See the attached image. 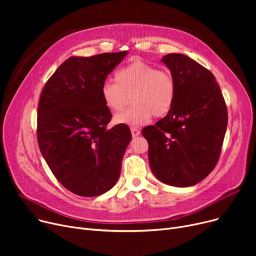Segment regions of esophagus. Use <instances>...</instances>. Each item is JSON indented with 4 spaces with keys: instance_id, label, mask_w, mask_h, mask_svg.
Returning a JSON list of instances; mask_svg holds the SVG:
<instances>
[{
    "instance_id": "esophagus-1",
    "label": "esophagus",
    "mask_w": 256,
    "mask_h": 256,
    "mask_svg": "<svg viewBox=\"0 0 256 256\" xmlns=\"http://www.w3.org/2000/svg\"><path fill=\"white\" fill-rule=\"evenodd\" d=\"M130 132H132V138H136L140 135V130L136 128H130Z\"/></svg>"
}]
</instances>
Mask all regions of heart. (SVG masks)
I'll return each instance as SVG.
<instances>
[{"label":"heart","instance_id":"obj_1","mask_svg":"<svg viewBox=\"0 0 256 256\" xmlns=\"http://www.w3.org/2000/svg\"><path fill=\"white\" fill-rule=\"evenodd\" d=\"M115 80H106L102 86L104 106L111 111H120L130 96L134 104L114 116L115 124H145L154 115H166L176 100V84L172 74L142 60H134L119 70Z\"/></svg>","mask_w":256,"mask_h":256}]
</instances>
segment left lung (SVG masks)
<instances>
[{
  "label": "left lung",
  "mask_w": 256,
  "mask_h": 256,
  "mask_svg": "<svg viewBox=\"0 0 256 256\" xmlns=\"http://www.w3.org/2000/svg\"><path fill=\"white\" fill-rule=\"evenodd\" d=\"M176 84L167 115L143 128L154 176L186 188L204 180L216 166L227 128V109L214 74L182 54L160 59Z\"/></svg>",
  "instance_id": "8db88e82"
}]
</instances>
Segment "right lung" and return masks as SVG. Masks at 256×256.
Returning <instances> with one entry per match:
<instances>
[{"label":"right lung","mask_w":256,"mask_h":256,"mask_svg":"<svg viewBox=\"0 0 256 256\" xmlns=\"http://www.w3.org/2000/svg\"><path fill=\"white\" fill-rule=\"evenodd\" d=\"M128 52L70 57L46 82L38 106L40 152L59 182L76 195H102L115 186L132 139L128 126L108 128L102 98L106 76Z\"/></svg>","instance_id":"1"}]
</instances>
